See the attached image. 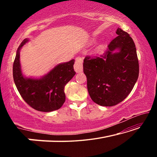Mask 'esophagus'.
Masks as SVG:
<instances>
[{"label":"esophagus","instance_id":"obj_1","mask_svg":"<svg viewBox=\"0 0 157 157\" xmlns=\"http://www.w3.org/2000/svg\"><path fill=\"white\" fill-rule=\"evenodd\" d=\"M74 69L76 73H80L83 70L82 67V59L80 57H77L75 59V62L74 64Z\"/></svg>","mask_w":157,"mask_h":157}]
</instances>
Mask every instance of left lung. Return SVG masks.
<instances>
[{"label": "left lung", "instance_id": "obj_1", "mask_svg": "<svg viewBox=\"0 0 157 157\" xmlns=\"http://www.w3.org/2000/svg\"><path fill=\"white\" fill-rule=\"evenodd\" d=\"M118 36L100 57H86L84 73L91 100L111 107L125 99L139 78V66L134 42L126 32L118 28Z\"/></svg>", "mask_w": 157, "mask_h": 157}]
</instances>
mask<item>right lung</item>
<instances>
[{
	"label": "right lung",
	"instance_id": "right-lung-1",
	"mask_svg": "<svg viewBox=\"0 0 157 157\" xmlns=\"http://www.w3.org/2000/svg\"><path fill=\"white\" fill-rule=\"evenodd\" d=\"M29 41L25 39L18 46L13 64V78L21 97L34 109L43 112L59 109L66 100L65 85L75 75V60L61 63L39 78H27L23 74L20 51Z\"/></svg>",
	"mask_w": 157,
	"mask_h": 157
}]
</instances>
